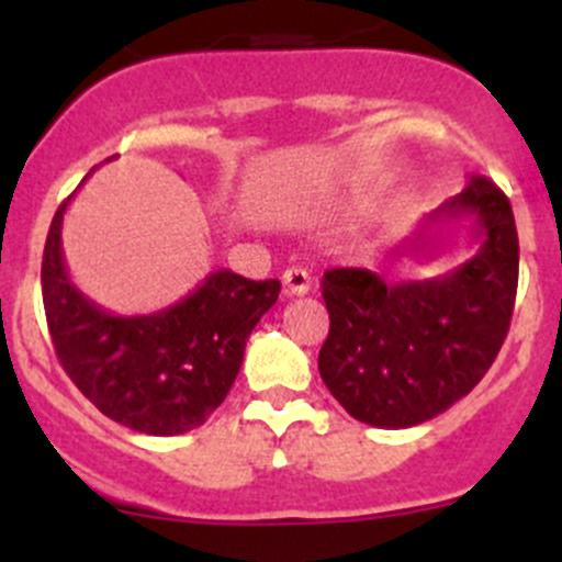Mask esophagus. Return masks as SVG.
Returning <instances> with one entry per match:
<instances>
[{"mask_svg": "<svg viewBox=\"0 0 562 562\" xmlns=\"http://www.w3.org/2000/svg\"><path fill=\"white\" fill-rule=\"evenodd\" d=\"M310 285H313V280H310L307 269L293 266V269H285V274H282V291H285V296H304V293H310Z\"/></svg>", "mask_w": 562, "mask_h": 562, "instance_id": "esophagus-1", "label": "esophagus"}]
</instances>
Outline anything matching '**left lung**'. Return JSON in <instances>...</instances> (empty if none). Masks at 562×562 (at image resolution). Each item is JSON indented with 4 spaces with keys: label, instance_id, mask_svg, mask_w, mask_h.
Returning <instances> with one entry per match:
<instances>
[{
    "label": "left lung",
    "instance_id": "obj_1",
    "mask_svg": "<svg viewBox=\"0 0 562 562\" xmlns=\"http://www.w3.org/2000/svg\"><path fill=\"white\" fill-rule=\"evenodd\" d=\"M470 220L475 252L427 280L386 282L370 269L323 274L328 337L317 370L353 418L405 429L449 411L495 361L519 280V239L508 198L484 176L422 220L400 255H438L446 225Z\"/></svg>",
    "mask_w": 562,
    "mask_h": 562
}]
</instances>
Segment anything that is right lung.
<instances>
[{
  "label": "right lung",
  "mask_w": 562,
  "mask_h": 562,
  "mask_svg": "<svg viewBox=\"0 0 562 562\" xmlns=\"http://www.w3.org/2000/svg\"><path fill=\"white\" fill-rule=\"evenodd\" d=\"M70 198L56 209L43 252L45 321L59 364L122 427L157 438L201 427L234 386L249 334L274 307L280 280L217 269L171 307L108 313L67 274L61 223Z\"/></svg>",
  "instance_id": "1"
}]
</instances>
